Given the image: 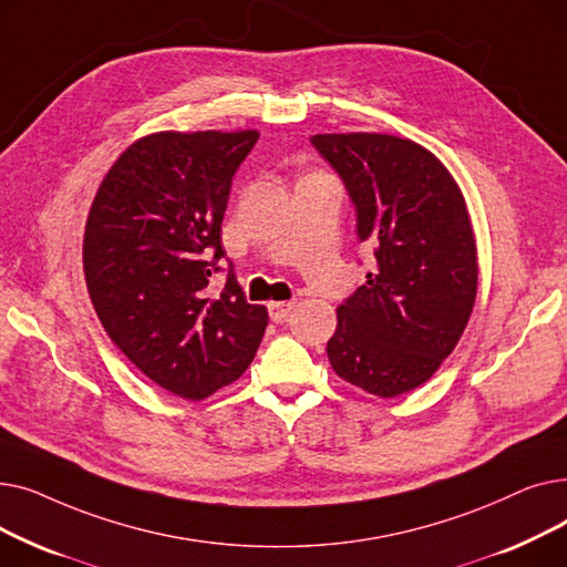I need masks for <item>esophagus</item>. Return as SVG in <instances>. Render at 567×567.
Returning <instances> with one entry per match:
<instances>
[{"mask_svg": "<svg viewBox=\"0 0 567 567\" xmlns=\"http://www.w3.org/2000/svg\"><path fill=\"white\" fill-rule=\"evenodd\" d=\"M293 310V301H280V303H268V315L274 321L287 319V315Z\"/></svg>", "mask_w": 567, "mask_h": 567, "instance_id": "34e87169", "label": "esophagus"}]
</instances>
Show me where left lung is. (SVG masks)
<instances>
[{"label": "left lung", "mask_w": 567, "mask_h": 567, "mask_svg": "<svg viewBox=\"0 0 567 567\" xmlns=\"http://www.w3.org/2000/svg\"><path fill=\"white\" fill-rule=\"evenodd\" d=\"M349 190L377 266L338 308L326 347L338 377L377 398L425 383L457 347L478 293L466 199L423 144L389 133L312 137Z\"/></svg>", "instance_id": "1"}]
</instances>
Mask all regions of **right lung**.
Here are the masks:
<instances>
[{"instance_id": "add662e5", "label": "right lung", "mask_w": 567, "mask_h": 567, "mask_svg": "<svg viewBox=\"0 0 567 567\" xmlns=\"http://www.w3.org/2000/svg\"><path fill=\"white\" fill-rule=\"evenodd\" d=\"M257 137L252 128L144 135L107 169L86 216L82 266L103 329L144 377L184 400L241 377L268 323L231 271L220 293L208 291L216 264L206 261L225 255L231 176Z\"/></svg>"}]
</instances>
